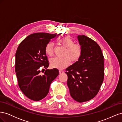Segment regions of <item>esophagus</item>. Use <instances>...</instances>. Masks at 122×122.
Returning a JSON list of instances; mask_svg holds the SVG:
<instances>
[{
    "label": "esophagus",
    "instance_id": "esophagus-1",
    "mask_svg": "<svg viewBox=\"0 0 122 122\" xmlns=\"http://www.w3.org/2000/svg\"><path fill=\"white\" fill-rule=\"evenodd\" d=\"M59 73H60V74H62L64 73V71H63V70H60V71H59Z\"/></svg>",
    "mask_w": 122,
    "mask_h": 122
}]
</instances>
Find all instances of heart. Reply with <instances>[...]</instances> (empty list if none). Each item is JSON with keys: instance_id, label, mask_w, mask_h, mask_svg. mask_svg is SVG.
<instances>
[{"instance_id": "1", "label": "heart", "mask_w": 122, "mask_h": 122, "mask_svg": "<svg viewBox=\"0 0 122 122\" xmlns=\"http://www.w3.org/2000/svg\"><path fill=\"white\" fill-rule=\"evenodd\" d=\"M61 45L66 48L64 57H54L50 59V64L51 67L57 69H63L69 65L70 59L72 61H78L81 56L82 47L79 44H74V41L69 37H64L60 40ZM54 44L49 42L45 48L46 53L49 56H52L53 53Z\"/></svg>"}]
</instances>
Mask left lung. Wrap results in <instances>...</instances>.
I'll list each match as a JSON object with an SVG mask.
<instances>
[{
	"label": "left lung",
	"instance_id": "1",
	"mask_svg": "<svg viewBox=\"0 0 122 122\" xmlns=\"http://www.w3.org/2000/svg\"><path fill=\"white\" fill-rule=\"evenodd\" d=\"M82 52L66 69L70 94L78 102L89 101L98 94L104 79V57L98 44L84 35L77 36Z\"/></svg>",
	"mask_w": 122,
	"mask_h": 122
}]
</instances>
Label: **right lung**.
<instances>
[{
  "instance_id": "right-lung-1",
  "label": "right lung",
  "mask_w": 122,
  "mask_h": 122,
  "mask_svg": "<svg viewBox=\"0 0 122 122\" xmlns=\"http://www.w3.org/2000/svg\"><path fill=\"white\" fill-rule=\"evenodd\" d=\"M56 34L38 32L29 35L18 46L15 55V71L21 91L29 99L38 101L48 94L50 86L59 74L58 70L47 69V44ZM42 68L46 69L40 74Z\"/></svg>"
}]
</instances>
